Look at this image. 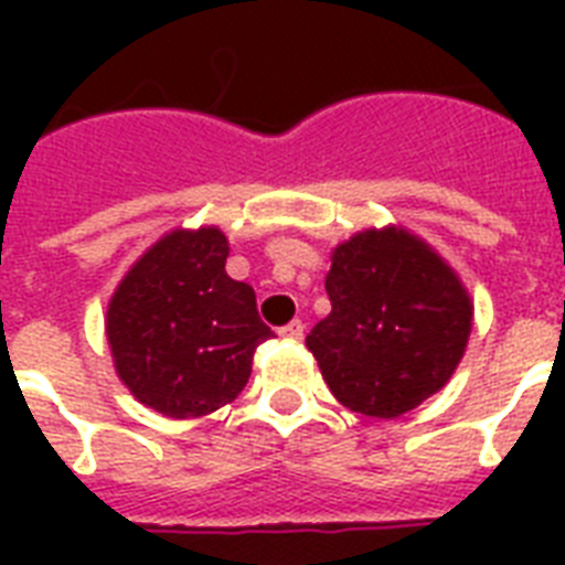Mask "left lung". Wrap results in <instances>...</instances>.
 <instances>
[{
    "label": "left lung",
    "instance_id": "1",
    "mask_svg": "<svg viewBox=\"0 0 565 565\" xmlns=\"http://www.w3.org/2000/svg\"><path fill=\"white\" fill-rule=\"evenodd\" d=\"M220 228L175 231L146 252L108 308V343L137 402L195 419L234 402L273 337L255 290L225 273Z\"/></svg>",
    "mask_w": 565,
    "mask_h": 565
}]
</instances>
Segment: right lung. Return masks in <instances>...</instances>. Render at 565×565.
I'll return each instance as SVG.
<instances>
[{"label":"right lung","instance_id":"right-lung-1","mask_svg":"<svg viewBox=\"0 0 565 565\" xmlns=\"http://www.w3.org/2000/svg\"><path fill=\"white\" fill-rule=\"evenodd\" d=\"M326 292L331 313L305 343L343 407L393 419L446 386L472 308L428 248L395 231L358 234L334 252Z\"/></svg>","mask_w":565,"mask_h":565}]
</instances>
